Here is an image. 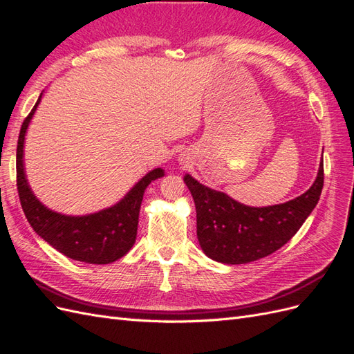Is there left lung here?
<instances>
[{
  "label": "left lung",
  "mask_w": 354,
  "mask_h": 354,
  "mask_svg": "<svg viewBox=\"0 0 354 354\" xmlns=\"http://www.w3.org/2000/svg\"><path fill=\"white\" fill-rule=\"evenodd\" d=\"M196 207V234L209 259L226 264L255 261L291 239L316 207L324 187V160L306 194L272 207H246L223 192L185 176Z\"/></svg>",
  "instance_id": "left-lung-1"
}]
</instances>
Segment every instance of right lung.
Listing matches in <instances>:
<instances>
[{
    "label": "right lung",
    "instance_id": "right-lung-1",
    "mask_svg": "<svg viewBox=\"0 0 354 354\" xmlns=\"http://www.w3.org/2000/svg\"><path fill=\"white\" fill-rule=\"evenodd\" d=\"M39 100L41 95L30 113L25 118L17 140L16 176L20 205L32 229L63 255L90 264L113 263L124 257L134 245L138 212H140L145 190L151 185V181L162 177L164 171L160 168L151 171L128 192L122 201L108 209L82 217L63 216V214L50 211L32 194L24 168L26 128Z\"/></svg>",
    "mask_w": 354,
    "mask_h": 354
}]
</instances>
